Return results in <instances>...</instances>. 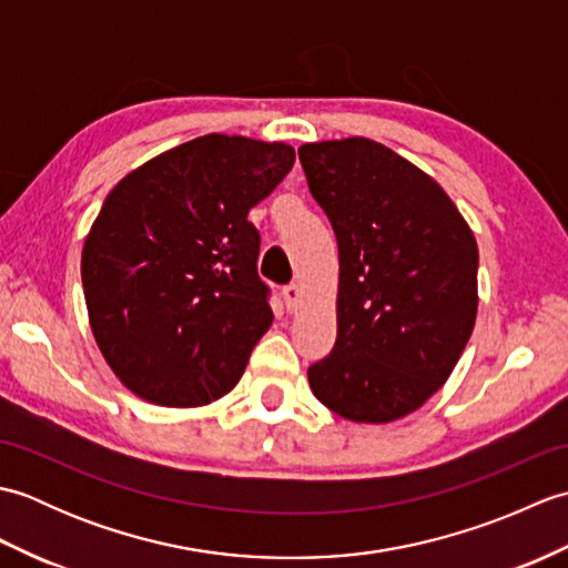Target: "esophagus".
I'll return each instance as SVG.
<instances>
[{
	"mask_svg": "<svg viewBox=\"0 0 568 568\" xmlns=\"http://www.w3.org/2000/svg\"><path fill=\"white\" fill-rule=\"evenodd\" d=\"M283 300H285V307L295 312L300 307V300H303V287H300L297 283H291L283 287Z\"/></svg>",
	"mask_w": 568,
	"mask_h": 568,
	"instance_id": "34e87169",
	"label": "esophagus"
}]
</instances>
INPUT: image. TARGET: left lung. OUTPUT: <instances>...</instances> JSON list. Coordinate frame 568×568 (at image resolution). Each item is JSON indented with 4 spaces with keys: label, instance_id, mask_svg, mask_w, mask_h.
I'll return each instance as SVG.
<instances>
[{
    "label": "left lung",
    "instance_id": "1",
    "mask_svg": "<svg viewBox=\"0 0 568 568\" xmlns=\"http://www.w3.org/2000/svg\"><path fill=\"white\" fill-rule=\"evenodd\" d=\"M297 155L339 246L336 342L310 366V388L344 419H400L442 388L474 332V232L437 180L378 141Z\"/></svg>",
    "mask_w": 568,
    "mask_h": 568
}]
</instances>
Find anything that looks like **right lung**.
I'll return each mask as SVG.
<instances>
[{
    "label": "right lung",
    "instance_id": "right-lung-1",
    "mask_svg": "<svg viewBox=\"0 0 568 568\" xmlns=\"http://www.w3.org/2000/svg\"><path fill=\"white\" fill-rule=\"evenodd\" d=\"M293 163L287 143L207 134L106 195L80 271L94 342L131 393L200 407L239 383L273 322L248 210Z\"/></svg>",
    "mask_w": 568,
    "mask_h": 568
}]
</instances>
